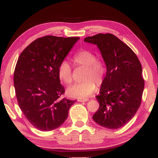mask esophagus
Here are the masks:
<instances>
[{"instance_id":"34e87169","label":"esophagus","mask_w":158,"mask_h":158,"mask_svg":"<svg viewBox=\"0 0 158 158\" xmlns=\"http://www.w3.org/2000/svg\"><path fill=\"white\" fill-rule=\"evenodd\" d=\"M89 100L88 98H83V99H79L78 101L79 102H87L89 101Z\"/></svg>"}]
</instances>
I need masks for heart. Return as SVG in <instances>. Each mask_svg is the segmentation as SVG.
Wrapping results in <instances>:
<instances>
[{
  "mask_svg": "<svg viewBox=\"0 0 158 158\" xmlns=\"http://www.w3.org/2000/svg\"><path fill=\"white\" fill-rule=\"evenodd\" d=\"M77 65L86 67L85 81L79 84H74L68 89L69 96L77 98H85L94 93L96 84H101L105 79L106 68L102 62L96 60V56L89 50H81L73 57ZM58 74L60 79L65 84H69L73 81L72 68L67 60H63L58 69Z\"/></svg>",
  "mask_w": 158,
  "mask_h": 158,
  "instance_id": "heart-1",
  "label": "heart"
}]
</instances>
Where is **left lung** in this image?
<instances>
[{"mask_svg": "<svg viewBox=\"0 0 158 158\" xmlns=\"http://www.w3.org/2000/svg\"><path fill=\"white\" fill-rule=\"evenodd\" d=\"M97 45L106 64V73L100 95V107L93 116L98 125L115 130L124 126L139 108L144 89L142 68L135 52L111 33L84 38Z\"/></svg>", "mask_w": 158, "mask_h": 158, "instance_id": "left-lung-1", "label": "left lung"}]
</instances>
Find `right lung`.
Listing matches in <instances>:
<instances>
[{"label": "right lung", "instance_id": "1", "mask_svg": "<svg viewBox=\"0 0 158 158\" xmlns=\"http://www.w3.org/2000/svg\"><path fill=\"white\" fill-rule=\"evenodd\" d=\"M79 39L40 37L29 44L18 58L14 73L16 97L26 119L37 130L50 131L60 127L76 102L61 98L65 90L58 69Z\"/></svg>", "mask_w": 158, "mask_h": 158}]
</instances>
